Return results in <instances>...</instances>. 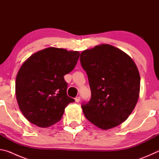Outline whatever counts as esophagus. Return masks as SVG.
<instances>
[{
  "instance_id": "1",
  "label": "esophagus",
  "mask_w": 159,
  "mask_h": 159,
  "mask_svg": "<svg viewBox=\"0 0 159 159\" xmlns=\"http://www.w3.org/2000/svg\"><path fill=\"white\" fill-rule=\"evenodd\" d=\"M80 100V97H76V98H75V101H76V102H79Z\"/></svg>"
}]
</instances>
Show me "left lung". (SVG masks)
I'll return each mask as SVG.
<instances>
[{
	"mask_svg": "<svg viewBox=\"0 0 159 159\" xmlns=\"http://www.w3.org/2000/svg\"><path fill=\"white\" fill-rule=\"evenodd\" d=\"M80 61L91 90L90 101L81 105L86 118L102 130L124 122L139 98L140 77L134 61L108 44L83 51Z\"/></svg>",
	"mask_w": 159,
	"mask_h": 159,
	"instance_id": "1",
	"label": "left lung"
}]
</instances>
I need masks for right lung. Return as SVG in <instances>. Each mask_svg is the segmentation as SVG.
<instances>
[{
  "label": "right lung",
  "instance_id": "add662e5",
  "mask_svg": "<svg viewBox=\"0 0 159 159\" xmlns=\"http://www.w3.org/2000/svg\"><path fill=\"white\" fill-rule=\"evenodd\" d=\"M79 55L78 51L48 48L21 65L16 78V98L29 122L48 128L61 120L67 105L75 101L67 96L64 76L74 69Z\"/></svg>",
  "mask_w": 159,
  "mask_h": 159
}]
</instances>
